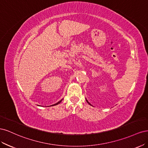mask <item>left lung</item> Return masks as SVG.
<instances>
[{
    "mask_svg": "<svg viewBox=\"0 0 148 148\" xmlns=\"http://www.w3.org/2000/svg\"><path fill=\"white\" fill-rule=\"evenodd\" d=\"M86 101H87V102H88V104H89V105H91V104H90V103H89V102H88V101H87V100H86Z\"/></svg>",
    "mask_w": 148,
    "mask_h": 148,
    "instance_id": "1",
    "label": "left lung"
}]
</instances>
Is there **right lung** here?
<instances>
[{
  "instance_id": "right-lung-1",
  "label": "right lung",
  "mask_w": 148,
  "mask_h": 148,
  "mask_svg": "<svg viewBox=\"0 0 148 148\" xmlns=\"http://www.w3.org/2000/svg\"><path fill=\"white\" fill-rule=\"evenodd\" d=\"M62 100H63V99H61L60 101H59V102H58L57 103H56V104H53V105H52V106H56V105H57V104H59V103H60L61 102V101H62Z\"/></svg>"
}]
</instances>
